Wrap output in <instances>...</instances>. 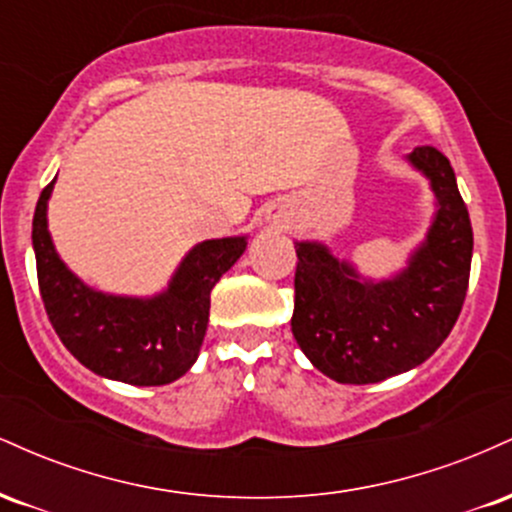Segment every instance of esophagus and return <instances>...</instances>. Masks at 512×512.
<instances>
[{
    "label": "esophagus",
    "instance_id": "obj_1",
    "mask_svg": "<svg viewBox=\"0 0 512 512\" xmlns=\"http://www.w3.org/2000/svg\"><path fill=\"white\" fill-rule=\"evenodd\" d=\"M272 219H274V221H276V219H279V216H272Z\"/></svg>",
    "mask_w": 512,
    "mask_h": 512
}]
</instances>
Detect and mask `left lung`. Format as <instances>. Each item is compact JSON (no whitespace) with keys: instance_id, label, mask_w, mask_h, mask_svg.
Segmentation results:
<instances>
[{"instance_id":"8db88e82","label":"left lung","mask_w":512,"mask_h":512,"mask_svg":"<svg viewBox=\"0 0 512 512\" xmlns=\"http://www.w3.org/2000/svg\"><path fill=\"white\" fill-rule=\"evenodd\" d=\"M407 161L431 182L436 214L402 272L363 279L325 243L296 240L291 332L337 383H380L421 366L448 339L467 296L474 236L455 170L433 146H416Z\"/></svg>"}]
</instances>
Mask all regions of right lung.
Returning <instances> with one entry per match:
<instances>
[{
    "instance_id": "add662e5",
    "label": "right lung",
    "mask_w": 512,
    "mask_h": 512,
    "mask_svg": "<svg viewBox=\"0 0 512 512\" xmlns=\"http://www.w3.org/2000/svg\"><path fill=\"white\" fill-rule=\"evenodd\" d=\"M52 185L55 180L35 207L33 250L57 337L101 378L142 387L178 380L197 361L207 334L211 289L248 248V236L197 243L156 296H113L86 286L57 255L48 231Z\"/></svg>"
}]
</instances>
